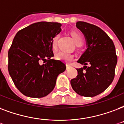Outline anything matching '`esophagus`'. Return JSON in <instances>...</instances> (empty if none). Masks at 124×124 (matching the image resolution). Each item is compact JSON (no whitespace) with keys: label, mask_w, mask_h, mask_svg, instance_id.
Segmentation results:
<instances>
[{"label":"esophagus","mask_w":124,"mask_h":124,"mask_svg":"<svg viewBox=\"0 0 124 124\" xmlns=\"http://www.w3.org/2000/svg\"><path fill=\"white\" fill-rule=\"evenodd\" d=\"M71 66L70 65V64H66V68H67V69L69 68H70Z\"/></svg>","instance_id":"1"}]
</instances>
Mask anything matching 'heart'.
I'll use <instances>...</instances> for the list:
<instances>
[{
    "label": "heart",
    "mask_w": 124,
    "mask_h": 124,
    "mask_svg": "<svg viewBox=\"0 0 124 124\" xmlns=\"http://www.w3.org/2000/svg\"><path fill=\"white\" fill-rule=\"evenodd\" d=\"M71 34L73 38L74 39L75 43L77 46H81L83 44V36L79 32L73 31V32H71ZM58 38H59V34H56L52 39L51 47L53 50H56V48H57V42H58ZM55 58L57 60H62V61H64L65 62H70L73 60V55L72 54L70 53L60 51H58V53H56Z\"/></svg>",
    "instance_id": "b5f03b06"
}]
</instances>
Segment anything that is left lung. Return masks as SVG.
<instances>
[{"label": "left lung", "mask_w": 124, "mask_h": 124, "mask_svg": "<svg viewBox=\"0 0 124 124\" xmlns=\"http://www.w3.org/2000/svg\"><path fill=\"white\" fill-rule=\"evenodd\" d=\"M76 26L85 35L87 49L77 61L85 66L77 69L78 75L71 80V85L80 96L93 97L105 91L115 78V47L100 27L83 21L77 22Z\"/></svg>", "instance_id": "left-lung-1"}]
</instances>
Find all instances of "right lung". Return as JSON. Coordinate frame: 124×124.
<instances>
[{"label":"right lung","instance_id":"1","mask_svg":"<svg viewBox=\"0 0 124 124\" xmlns=\"http://www.w3.org/2000/svg\"><path fill=\"white\" fill-rule=\"evenodd\" d=\"M61 26L58 23H36L14 37L8 51V68L14 85L24 96H47L55 86L58 75L66 70L62 61L51 58L52 39L60 32Z\"/></svg>","mask_w":124,"mask_h":124}]
</instances>
